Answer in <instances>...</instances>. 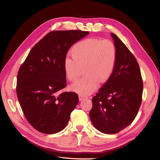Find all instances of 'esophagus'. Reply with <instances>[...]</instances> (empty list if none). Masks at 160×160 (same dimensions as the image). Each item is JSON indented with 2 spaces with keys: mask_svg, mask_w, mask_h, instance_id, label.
<instances>
[{
  "mask_svg": "<svg viewBox=\"0 0 160 160\" xmlns=\"http://www.w3.org/2000/svg\"><path fill=\"white\" fill-rule=\"evenodd\" d=\"M87 97L84 96V95H82V94H79V101H83L84 99H87Z\"/></svg>",
  "mask_w": 160,
  "mask_h": 160,
  "instance_id": "esophagus-1",
  "label": "esophagus"
}]
</instances>
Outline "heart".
Listing matches in <instances>:
<instances>
[{"label": "heart", "instance_id": "obj_1", "mask_svg": "<svg viewBox=\"0 0 160 160\" xmlns=\"http://www.w3.org/2000/svg\"><path fill=\"white\" fill-rule=\"evenodd\" d=\"M72 57L64 61L65 74L71 82L76 81L84 68L85 77L72 86L74 92L87 95L111 78L117 61V48L109 40L87 38L76 43L71 49Z\"/></svg>", "mask_w": 160, "mask_h": 160}]
</instances>
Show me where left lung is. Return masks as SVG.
I'll return each mask as SVG.
<instances>
[{
    "label": "left lung",
    "instance_id": "1",
    "mask_svg": "<svg viewBox=\"0 0 160 160\" xmlns=\"http://www.w3.org/2000/svg\"><path fill=\"white\" fill-rule=\"evenodd\" d=\"M111 35L117 52L115 69L93 97L90 112L94 127L105 134L117 133L131 124L141 106L143 87L136 58L115 34Z\"/></svg>",
    "mask_w": 160,
    "mask_h": 160
}]
</instances>
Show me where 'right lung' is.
Wrapping results in <instances>:
<instances>
[{"label":"right lung","mask_w":160,"mask_h":160,"mask_svg":"<svg viewBox=\"0 0 160 160\" xmlns=\"http://www.w3.org/2000/svg\"><path fill=\"white\" fill-rule=\"evenodd\" d=\"M89 34L81 30L53 31L36 43L20 66L17 94L24 116L37 131L54 134L63 130L79 102L65 88L64 61L70 47Z\"/></svg>","instance_id":"add662e5"}]
</instances>
